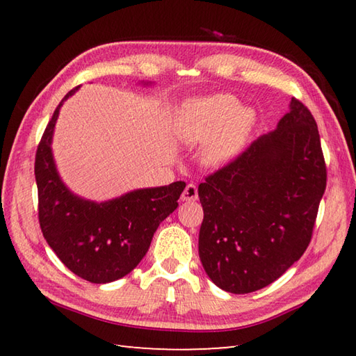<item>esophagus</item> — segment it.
<instances>
[{
	"instance_id": "obj_1",
	"label": "esophagus",
	"mask_w": 356,
	"mask_h": 356,
	"mask_svg": "<svg viewBox=\"0 0 356 356\" xmlns=\"http://www.w3.org/2000/svg\"><path fill=\"white\" fill-rule=\"evenodd\" d=\"M197 197H199L197 186H195L194 184H188L182 193V200L184 202H194V200H197Z\"/></svg>"
}]
</instances>
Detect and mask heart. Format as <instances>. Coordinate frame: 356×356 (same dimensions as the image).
<instances>
[{
    "mask_svg": "<svg viewBox=\"0 0 356 356\" xmlns=\"http://www.w3.org/2000/svg\"><path fill=\"white\" fill-rule=\"evenodd\" d=\"M255 125L254 108L238 105L231 95H213L188 104L182 134L190 142H207L205 161L209 165H222L243 149Z\"/></svg>",
    "mask_w": 356,
    "mask_h": 356,
    "instance_id": "1",
    "label": "heart"
}]
</instances>
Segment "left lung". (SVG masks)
<instances>
[{
    "label": "left lung",
    "instance_id": "1",
    "mask_svg": "<svg viewBox=\"0 0 356 356\" xmlns=\"http://www.w3.org/2000/svg\"><path fill=\"white\" fill-rule=\"evenodd\" d=\"M326 179L318 127L292 97L274 131L199 185V257L213 283L249 293L282 277L312 238Z\"/></svg>",
    "mask_w": 356,
    "mask_h": 356
}]
</instances>
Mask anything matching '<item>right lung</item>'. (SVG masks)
Returning a JSON list of instances; mask_svg holds the SVG:
<instances>
[{"label":"right lung","instance_id":"1","mask_svg":"<svg viewBox=\"0 0 356 356\" xmlns=\"http://www.w3.org/2000/svg\"><path fill=\"white\" fill-rule=\"evenodd\" d=\"M145 82L143 86H148ZM59 102L36 149L38 217L44 238L73 274L104 284L125 277L145 257L156 229L179 207L185 182L142 188L107 202L72 193L63 182L51 153Z\"/></svg>","mask_w":356,"mask_h":356}]
</instances>
